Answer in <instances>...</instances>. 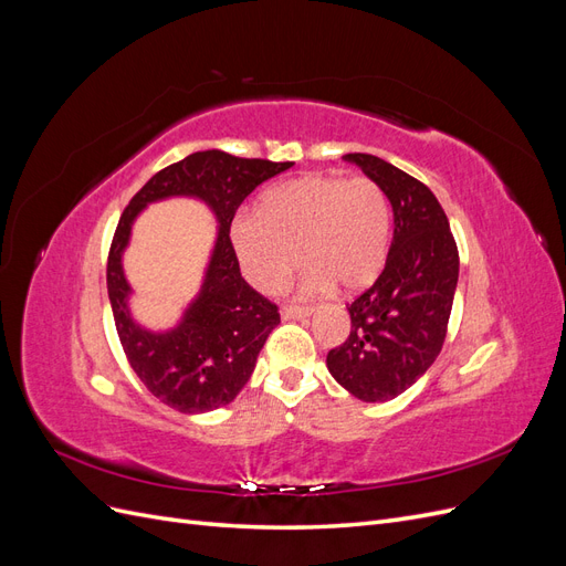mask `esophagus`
Segmentation results:
<instances>
[{
  "label": "esophagus",
  "instance_id": "1",
  "mask_svg": "<svg viewBox=\"0 0 566 566\" xmlns=\"http://www.w3.org/2000/svg\"><path fill=\"white\" fill-rule=\"evenodd\" d=\"M281 316L285 321H302V318H310L312 310H304V306H283Z\"/></svg>",
  "mask_w": 566,
  "mask_h": 566
}]
</instances>
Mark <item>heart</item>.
<instances>
[{
    "label": "heart",
    "instance_id": "b5f03b06",
    "mask_svg": "<svg viewBox=\"0 0 566 566\" xmlns=\"http://www.w3.org/2000/svg\"><path fill=\"white\" fill-rule=\"evenodd\" d=\"M229 238L243 276L264 293L281 287L302 256L310 264L302 295L325 293L333 283L358 293L385 269L391 205L368 177L304 175L269 188L260 214L233 217Z\"/></svg>",
    "mask_w": 566,
    "mask_h": 566
}]
</instances>
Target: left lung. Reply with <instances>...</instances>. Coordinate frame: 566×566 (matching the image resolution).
Returning <instances> with one entry per match:
<instances>
[{"instance_id":"obj_1","label":"left lung","mask_w":566,"mask_h":566,"mask_svg":"<svg viewBox=\"0 0 566 566\" xmlns=\"http://www.w3.org/2000/svg\"><path fill=\"white\" fill-rule=\"evenodd\" d=\"M382 186L394 212L385 269L347 310L352 331L328 352V370L361 401H389L434 364L458 285V248L447 212L422 181L368 153L342 156Z\"/></svg>"}]
</instances>
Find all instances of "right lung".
<instances>
[{"label": "right lung", "mask_w": 566, "mask_h": 566, "mask_svg": "<svg viewBox=\"0 0 566 566\" xmlns=\"http://www.w3.org/2000/svg\"><path fill=\"white\" fill-rule=\"evenodd\" d=\"M293 163L235 158L198 150L153 175L125 208L108 254V297L127 361L158 397L179 413H208L231 403L254 370L269 333L281 323L279 306L241 276L229 229L235 210L262 181ZM196 197L213 210L220 229L201 293L175 329L148 332L130 318V286L122 269L133 219L150 201Z\"/></svg>", "instance_id": "1"}]
</instances>
